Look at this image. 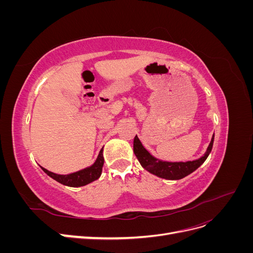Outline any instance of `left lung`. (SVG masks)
Returning <instances> with one entry per match:
<instances>
[{
	"label": "left lung",
	"instance_id": "1",
	"mask_svg": "<svg viewBox=\"0 0 253 253\" xmlns=\"http://www.w3.org/2000/svg\"><path fill=\"white\" fill-rule=\"evenodd\" d=\"M213 141L214 135L212 137L208 149H207V152L205 153V155L196 160H193V162L187 163H167L153 157L150 153L143 148V145L141 144L137 136H135L134 138V153L137 159L139 160V163L143 169L158 176V177L175 180L183 178L185 176L191 174L193 171H195L198 167L204 164V162L207 159V157L209 156L212 150Z\"/></svg>",
	"mask_w": 253,
	"mask_h": 253
}]
</instances>
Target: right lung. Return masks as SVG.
I'll use <instances>...</instances> for the list:
<instances>
[{"label": "right lung", "mask_w": 253, "mask_h": 253, "mask_svg": "<svg viewBox=\"0 0 253 253\" xmlns=\"http://www.w3.org/2000/svg\"><path fill=\"white\" fill-rule=\"evenodd\" d=\"M103 149V148H102ZM101 149L100 153H99L98 158L93 166H90L86 169L78 171L73 174L68 175H59L55 174L52 172H49L48 170L42 168V170L46 173L51 178L57 180L58 182L62 183V185L68 186V187H82L85 186L87 183L94 181L100 177L101 172H102V167L104 164V158H103V150Z\"/></svg>", "instance_id": "add662e5"}]
</instances>
